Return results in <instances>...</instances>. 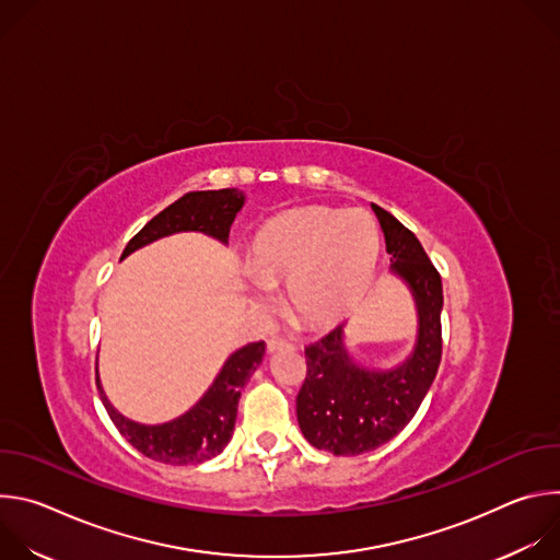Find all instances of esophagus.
Here are the masks:
<instances>
[{"label": "esophagus", "instance_id": "esophagus-1", "mask_svg": "<svg viewBox=\"0 0 560 560\" xmlns=\"http://www.w3.org/2000/svg\"><path fill=\"white\" fill-rule=\"evenodd\" d=\"M279 350H294V346L288 343L285 339H270L268 341V352L272 354V352H279Z\"/></svg>", "mask_w": 560, "mask_h": 560}]
</instances>
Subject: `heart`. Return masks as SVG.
Listing matches in <instances>:
<instances>
[{
	"label": "heart",
	"instance_id": "1",
	"mask_svg": "<svg viewBox=\"0 0 560 560\" xmlns=\"http://www.w3.org/2000/svg\"><path fill=\"white\" fill-rule=\"evenodd\" d=\"M381 257V234L365 210L305 206L277 214L250 242L246 268L259 305L268 288L288 283V307L299 324L326 330L368 294Z\"/></svg>",
	"mask_w": 560,
	"mask_h": 560
}]
</instances>
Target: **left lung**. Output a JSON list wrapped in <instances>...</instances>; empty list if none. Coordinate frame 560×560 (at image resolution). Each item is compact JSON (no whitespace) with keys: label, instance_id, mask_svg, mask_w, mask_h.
<instances>
[{"label":"left lung","instance_id":"1","mask_svg":"<svg viewBox=\"0 0 560 560\" xmlns=\"http://www.w3.org/2000/svg\"><path fill=\"white\" fill-rule=\"evenodd\" d=\"M381 223L389 275L401 279L417 307V339L392 368L354 359L346 324L305 348L307 374L296 396V419L305 441L337 456L372 452L401 432L436 376L441 363L443 285L415 232L372 203Z\"/></svg>","mask_w":560,"mask_h":560}]
</instances>
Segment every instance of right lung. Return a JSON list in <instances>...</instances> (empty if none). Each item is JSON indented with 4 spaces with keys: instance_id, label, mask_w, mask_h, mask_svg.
Instances as JSON below:
<instances>
[{
    "instance_id": "right-lung-1",
    "label": "right lung",
    "mask_w": 560,
    "mask_h": 560,
    "mask_svg": "<svg viewBox=\"0 0 560 560\" xmlns=\"http://www.w3.org/2000/svg\"><path fill=\"white\" fill-rule=\"evenodd\" d=\"M244 203L246 192L236 188L188 192L175 203H171L166 210L159 212L154 219H150L130 238L121 259L137 253L139 248L159 242V238L173 236L179 232H201L225 246L230 225L236 212L244 208ZM264 354V341L248 343L234 350L225 359L219 374L214 376V381L203 392L199 401L190 410L166 423L148 425L128 419L110 404L100 376L97 387L102 404L110 415L115 428L143 456L168 465H197L214 458L230 443L236 421L238 396H242V389L253 376V372L261 365Z\"/></svg>"
}]
</instances>
